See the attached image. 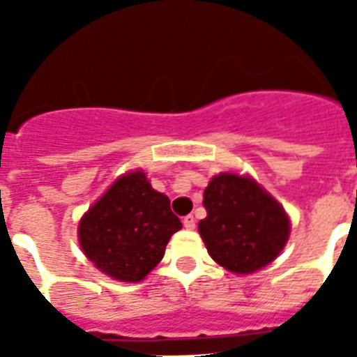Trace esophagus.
I'll return each instance as SVG.
<instances>
[{
	"label": "esophagus",
	"instance_id": "esophagus-1",
	"mask_svg": "<svg viewBox=\"0 0 357 357\" xmlns=\"http://www.w3.org/2000/svg\"><path fill=\"white\" fill-rule=\"evenodd\" d=\"M183 226L187 229H195L196 228V220H195V217H192V215H187V217L183 218Z\"/></svg>",
	"mask_w": 357,
	"mask_h": 357
}]
</instances>
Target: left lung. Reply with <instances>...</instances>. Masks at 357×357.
<instances>
[{
    "instance_id": "1",
    "label": "left lung",
    "mask_w": 357,
    "mask_h": 357,
    "mask_svg": "<svg viewBox=\"0 0 357 357\" xmlns=\"http://www.w3.org/2000/svg\"><path fill=\"white\" fill-rule=\"evenodd\" d=\"M200 231L213 259L235 274H252L276 259L289 238L283 207L248 176L222 172L204 190Z\"/></svg>"
}]
</instances>
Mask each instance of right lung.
Segmentation results:
<instances>
[{
  "label": "right lung",
  "mask_w": 357,
  "mask_h": 357,
  "mask_svg": "<svg viewBox=\"0 0 357 357\" xmlns=\"http://www.w3.org/2000/svg\"><path fill=\"white\" fill-rule=\"evenodd\" d=\"M181 222L170 200L142 170L123 174L83 215L79 244L96 268L120 282H140L165 255Z\"/></svg>",
  "instance_id": "add662e5"
}]
</instances>
